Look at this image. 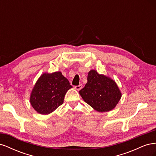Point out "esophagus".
Wrapping results in <instances>:
<instances>
[{
  "instance_id": "esophagus-1",
  "label": "esophagus",
  "mask_w": 156,
  "mask_h": 156,
  "mask_svg": "<svg viewBox=\"0 0 156 156\" xmlns=\"http://www.w3.org/2000/svg\"><path fill=\"white\" fill-rule=\"evenodd\" d=\"M74 88L76 89L77 90H80L82 88V85L81 84H79V85H78V86H75Z\"/></svg>"
}]
</instances>
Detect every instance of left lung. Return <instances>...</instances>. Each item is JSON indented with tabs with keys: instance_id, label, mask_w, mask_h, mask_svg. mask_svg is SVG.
<instances>
[{
	"instance_id": "obj_1",
	"label": "left lung",
	"mask_w": 156,
	"mask_h": 156,
	"mask_svg": "<svg viewBox=\"0 0 156 156\" xmlns=\"http://www.w3.org/2000/svg\"><path fill=\"white\" fill-rule=\"evenodd\" d=\"M87 81L84 87L79 91L83 100L98 112L113 109L122 97L115 81L93 69L88 72Z\"/></svg>"
}]
</instances>
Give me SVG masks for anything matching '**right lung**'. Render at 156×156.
I'll list each match as a JSON object with an SVG mask.
<instances>
[{
    "label": "right lung",
    "instance_id": "add662e5",
    "mask_svg": "<svg viewBox=\"0 0 156 156\" xmlns=\"http://www.w3.org/2000/svg\"><path fill=\"white\" fill-rule=\"evenodd\" d=\"M72 88L60 72L45 73L32 89L30 98L31 105L40 114L48 115L62 104L65 94Z\"/></svg>",
    "mask_w": 156,
    "mask_h": 156
}]
</instances>
